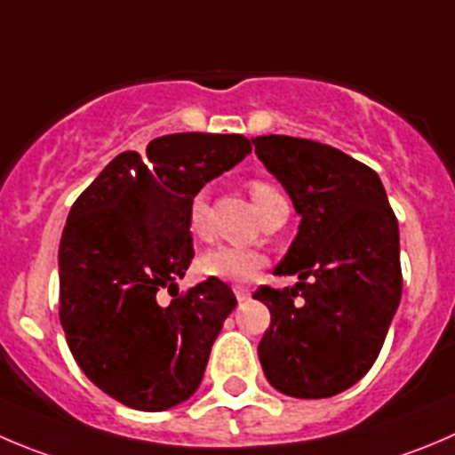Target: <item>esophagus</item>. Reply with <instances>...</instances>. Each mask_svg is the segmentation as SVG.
Instances as JSON below:
<instances>
[{
  "label": "esophagus",
  "instance_id": "obj_1",
  "mask_svg": "<svg viewBox=\"0 0 455 455\" xmlns=\"http://www.w3.org/2000/svg\"><path fill=\"white\" fill-rule=\"evenodd\" d=\"M235 295L239 301H245L250 297V288L248 285H235Z\"/></svg>",
  "mask_w": 455,
  "mask_h": 455
}]
</instances>
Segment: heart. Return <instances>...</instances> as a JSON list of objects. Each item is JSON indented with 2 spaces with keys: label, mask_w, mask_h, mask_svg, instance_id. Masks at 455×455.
<instances>
[{
  "label": "heart",
  "mask_w": 455,
  "mask_h": 455,
  "mask_svg": "<svg viewBox=\"0 0 455 455\" xmlns=\"http://www.w3.org/2000/svg\"><path fill=\"white\" fill-rule=\"evenodd\" d=\"M250 194H252V201L257 210L261 212V216H266L275 207L288 205L283 192L270 180H250ZM207 219H210V196H207V189H198L188 203L189 235L196 236V239L205 236ZM263 263H266V257L259 250L239 248V245H216V248L207 250L198 257L196 270L198 275L207 276V279L245 283L261 270Z\"/></svg>",
  "instance_id": "b5f03b06"
}]
</instances>
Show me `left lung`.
Here are the masks:
<instances>
[{
    "mask_svg": "<svg viewBox=\"0 0 455 455\" xmlns=\"http://www.w3.org/2000/svg\"><path fill=\"white\" fill-rule=\"evenodd\" d=\"M252 142L301 216L275 270L299 276L297 285L254 292L270 310L259 360L285 395H337L375 364L400 304L397 219L379 176L344 151L292 136Z\"/></svg>",
    "mask_w": 455,
    "mask_h": 455,
    "instance_id": "1",
    "label": "left lung"
}]
</instances>
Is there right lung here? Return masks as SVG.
<instances>
[{
    "label": "right lung",
    "instance_id": "obj_1",
    "mask_svg": "<svg viewBox=\"0 0 455 455\" xmlns=\"http://www.w3.org/2000/svg\"><path fill=\"white\" fill-rule=\"evenodd\" d=\"M250 151L239 133L160 136L116 156L68 212L60 323L86 378L124 406L165 411L201 384L236 297L219 279L179 295L194 259L188 203ZM160 287L175 292L170 307L155 301Z\"/></svg>",
    "mask_w": 455,
    "mask_h": 455
}]
</instances>
